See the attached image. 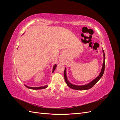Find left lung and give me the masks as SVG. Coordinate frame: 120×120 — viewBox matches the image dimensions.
Listing matches in <instances>:
<instances>
[{
    "instance_id": "left-lung-1",
    "label": "left lung",
    "mask_w": 120,
    "mask_h": 120,
    "mask_svg": "<svg viewBox=\"0 0 120 120\" xmlns=\"http://www.w3.org/2000/svg\"><path fill=\"white\" fill-rule=\"evenodd\" d=\"M103 56H104V61H103V66L102 68H101V71L100 72V73L99 75L98 76V77L93 80L92 82H89L88 84H86L85 85H82V86H78V85H75L72 84L70 82L68 81V78H67V74H66V68H64V78L65 81H66V82L67 83V85L68 86L70 87L72 89H74L76 90H89L90 88H92V87L95 85L96 83L99 81V79L102 77L104 72L105 71V52H104V50L103 49Z\"/></svg>"
}]
</instances>
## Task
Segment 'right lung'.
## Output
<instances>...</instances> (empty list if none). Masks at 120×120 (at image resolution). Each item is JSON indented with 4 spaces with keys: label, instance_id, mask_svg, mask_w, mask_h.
I'll list each match as a JSON object with an SVG mask.
<instances>
[{
    "label": "right lung",
    "instance_id": "obj_1",
    "mask_svg": "<svg viewBox=\"0 0 120 120\" xmlns=\"http://www.w3.org/2000/svg\"><path fill=\"white\" fill-rule=\"evenodd\" d=\"M56 64H54V66L53 67V70H52V72L54 71L55 70V69L56 68ZM25 86L26 87V88L30 89H32V90H41V89H45L48 86V85H46L45 86H39V87H30V86H28L26 85H25Z\"/></svg>",
    "mask_w": 120,
    "mask_h": 120
}]
</instances>
